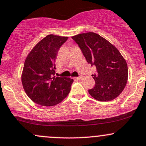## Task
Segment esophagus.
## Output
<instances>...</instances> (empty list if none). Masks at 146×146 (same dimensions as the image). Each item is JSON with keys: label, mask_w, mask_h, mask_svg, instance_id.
Masks as SVG:
<instances>
[{"label": "esophagus", "mask_w": 146, "mask_h": 146, "mask_svg": "<svg viewBox=\"0 0 146 146\" xmlns=\"http://www.w3.org/2000/svg\"><path fill=\"white\" fill-rule=\"evenodd\" d=\"M82 78V75H80V76H79V77H76V78H75V80H81V79Z\"/></svg>", "instance_id": "obj_1"}]
</instances>
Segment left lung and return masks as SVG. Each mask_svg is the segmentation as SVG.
<instances>
[{
	"label": "left lung",
	"mask_w": 146,
	"mask_h": 146,
	"mask_svg": "<svg viewBox=\"0 0 146 146\" xmlns=\"http://www.w3.org/2000/svg\"><path fill=\"white\" fill-rule=\"evenodd\" d=\"M78 45L86 60L95 66L96 73L92 75L95 86L89 94L99 101H109L116 98L124 90L128 80L126 60L111 43L94 33L72 36Z\"/></svg>",
	"instance_id": "left-lung-1"
}]
</instances>
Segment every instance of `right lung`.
I'll return each mask as SVG.
<instances>
[{"instance_id": "right-lung-1", "label": "right lung", "mask_w": 146, "mask_h": 146, "mask_svg": "<svg viewBox=\"0 0 146 146\" xmlns=\"http://www.w3.org/2000/svg\"><path fill=\"white\" fill-rule=\"evenodd\" d=\"M68 37L49 35L30 52L23 68L22 82L28 96L42 106H54L66 97L73 80L55 76V61Z\"/></svg>"}]
</instances>
